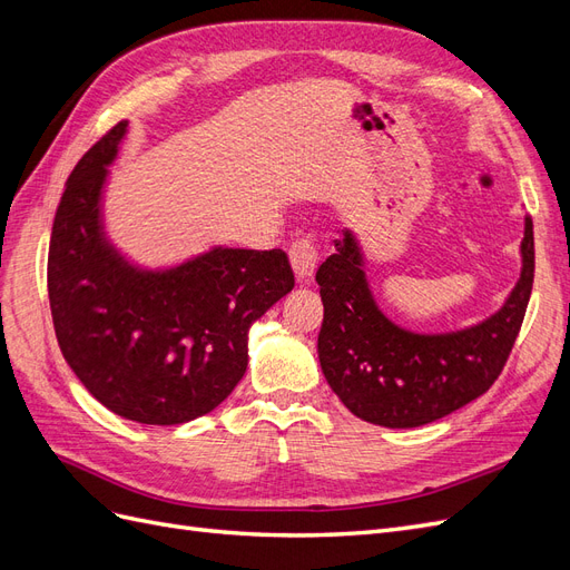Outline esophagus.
Here are the masks:
<instances>
[{"label": "esophagus", "instance_id": "34e87169", "mask_svg": "<svg viewBox=\"0 0 570 570\" xmlns=\"http://www.w3.org/2000/svg\"><path fill=\"white\" fill-rule=\"evenodd\" d=\"M289 264H292V271H295V275H297V281L312 278L321 264V252L312 237H299L292 243Z\"/></svg>", "mask_w": 570, "mask_h": 570}]
</instances>
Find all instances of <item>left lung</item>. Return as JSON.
Segmentation results:
<instances>
[{"mask_svg": "<svg viewBox=\"0 0 570 570\" xmlns=\"http://www.w3.org/2000/svg\"><path fill=\"white\" fill-rule=\"evenodd\" d=\"M321 264L318 358L327 385L354 416L385 428L433 423L485 394L521 333L534 278L532 218L525 216L523 271L507 304L475 327L413 335L375 306L352 233Z\"/></svg>", "mask_w": 570, "mask_h": 570, "instance_id": "8db88e82", "label": "left lung"}]
</instances>
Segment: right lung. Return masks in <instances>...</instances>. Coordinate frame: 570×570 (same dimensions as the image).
<instances>
[{
    "mask_svg": "<svg viewBox=\"0 0 570 570\" xmlns=\"http://www.w3.org/2000/svg\"><path fill=\"white\" fill-rule=\"evenodd\" d=\"M128 120L68 176L47 289L68 366L114 413L176 425L214 411L247 371L249 325L295 287L285 252L214 249L166 273L128 266L99 230V193Z\"/></svg>",
    "mask_w": 570,
    "mask_h": 570,
    "instance_id": "right-lung-1",
    "label": "right lung"
}]
</instances>
